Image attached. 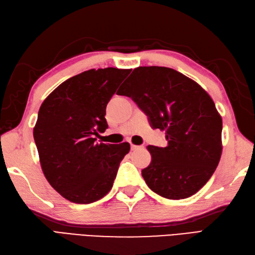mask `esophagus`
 <instances>
[{"label":"esophagus","instance_id":"esophagus-1","mask_svg":"<svg viewBox=\"0 0 255 255\" xmlns=\"http://www.w3.org/2000/svg\"><path fill=\"white\" fill-rule=\"evenodd\" d=\"M140 146H137V145H134V144H131V149L132 150H136V149H138Z\"/></svg>","mask_w":255,"mask_h":255}]
</instances>
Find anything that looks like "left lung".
<instances>
[{
    "label": "left lung",
    "mask_w": 255,
    "mask_h": 255,
    "mask_svg": "<svg viewBox=\"0 0 255 255\" xmlns=\"http://www.w3.org/2000/svg\"><path fill=\"white\" fill-rule=\"evenodd\" d=\"M118 95L131 97L166 147L149 145L141 170L148 187L166 199H185L213 175L222 154V118L213 99L194 80L166 67L135 68Z\"/></svg>",
    "instance_id": "left-lung-1"
}]
</instances>
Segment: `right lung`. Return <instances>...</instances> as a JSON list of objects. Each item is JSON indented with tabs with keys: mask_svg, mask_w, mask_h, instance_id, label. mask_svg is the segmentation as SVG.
I'll return each mask as SVG.
<instances>
[{
	"mask_svg": "<svg viewBox=\"0 0 255 255\" xmlns=\"http://www.w3.org/2000/svg\"><path fill=\"white\" fill-rule=\"evenodd\" d=\"M131 69H91L57 86L42 103L33 137L52 187L74 203L95 202L113 188L128 142H96L108 128L110 98Z\"/></svg>",
	"mask_w": 255,
	"mask_h": 255,
	"instance_id": "1",
	"label": "right lung"
}]
</instances>
